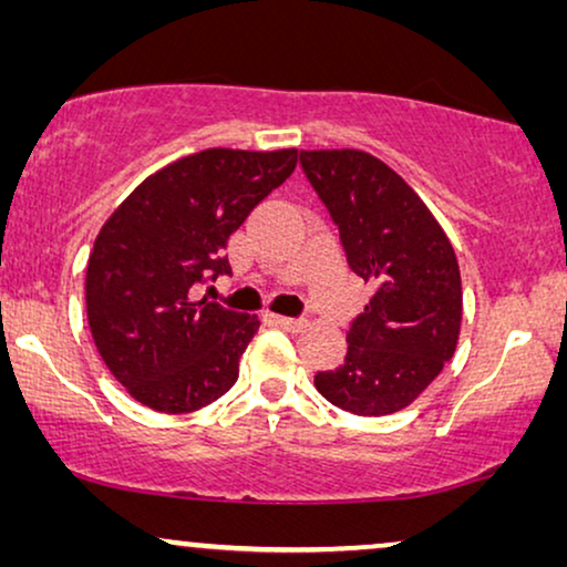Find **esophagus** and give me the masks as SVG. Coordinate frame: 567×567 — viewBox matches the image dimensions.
I'll list each match as a JSON object with an SVG mask.
<instances>
[{
    "label": "esophagus",
    "mask_w": 567,
    "mask_h": 567,
    "mask_svg": "<svg viewBox=\"0 0 567 567\" xmlns=\"http://www.w3.org/2000/svg\"><path fill=\"white\" fill-rule=\"evenodd\" d=\"M274 322L278 324V328H284L289 332H299V330L307 328V320H293V317H281V315H276Z\"/></svg>",
    "instance_id": "obj_1"
}]
</instances>
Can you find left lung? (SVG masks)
I'll return each instance as SVG.
<instances>
[{
	"label": "left lung",
	"instance_id": "8db88e82",
	"mask_svg": "<svg viewBox=\"0 0 567 567\" xmlns=\"http://www.w3.org/2000/svg\"><path fill=\"white\" fill-rule=\"evenodd\" d=\"M299 165L340 231L348 266L374 297L348 330L346 361L317 392L353 415L408 408L452 359L462 324L454 247L421 196L359 150L301 152Z\"/></svg>",
	"mask_w": 567,
	"mask_h": 567
}]
</instances>
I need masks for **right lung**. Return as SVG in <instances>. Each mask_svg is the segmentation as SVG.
I'll return each mask as SVG.
<instances>
[{"instance_id": "right-lung-1", "label": "right lung", "mask_w": 567, "mask_h": 567, "mask_svg": "<svg viewBox=\"0 0 567 567\" xmlns=\"http://www.w3.org/2000/svg\"><path fill=\"white\" fill-rule=\"evenodd\" d=\"M297 150H204L131 190L95 237L84 276L100 359L157 413H193L239 374L258 315L193 299V286L229 274L231 231L297 167Z\"/></svg>"}]
</instances>
